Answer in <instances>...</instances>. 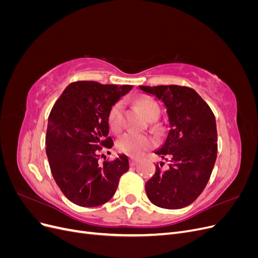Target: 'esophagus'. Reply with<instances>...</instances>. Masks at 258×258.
<instances>
[{
  "label": "esophagus",
  "instance_id": "esophagus-1",
  "mask_svg": "<svg viewBox=\"0 0 258 258\" xmlns=\"http://www.w3.org/2000/svg\"><path fill=\"white\" fill-rule=\"evenodd\" d=\"M138 162H139V159L134 157V156H131V157H130V165L131 166H136Z\"/></svg>",
  "mask_w": 258,
  "mask_h": 258
}]
</instances>
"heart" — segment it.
<instances>
[{"label": "heart", "instance_id": "b5f03b06", "mask_svg": "<svg viewBox=\"0 0 258 258\" xmlns=\"http://www.w3.org/2000/svg\"><path fill=\"white\" fill-rule=\"evenodd\" d=\"M139 105L141 107L144 115L150 119L151 117L158 115L159 116V106L151 98H141L139 100ZM108 122L110 126L114 130H119L122 126V103L117 102L115 103L110 114H108ZM153 143V140L150 136L140 134L136 131H128L123 134L118 140V147L119 150L130 154L132 156H140L142 155L145 150H147Z\"/></svg>", "mask_w": 258, "mask_h": 258}]
</instances>
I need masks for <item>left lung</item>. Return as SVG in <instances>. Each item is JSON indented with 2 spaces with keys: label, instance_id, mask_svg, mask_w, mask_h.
<instances>
[{
  "label": "left lung",
  "instance_id": "obj_1",
  "mask_svg": "<svg viewBox=\"0 0 258 258\" xmlns=\"http://www.w3.org/2000/svg\"><path fill=\"white\" fill-rule=\"evenodd\" d=\"M139 88L166 106L169 126L165 141L154 151L169 163L163 169L156 167L155 174L145 183L146 195L159 208H185L200 196L212 173L217 155L214 114L189 87L161 85Z\"/></svg>",
  "mask_w": 258,
  "mask_h": 258
}]
</instances>
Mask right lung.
I'll list each match as a JSON object with an SVG mask.
<instances>
[{"label": "right lung", "instance_id": "add662e5", "mask_svg": "<svg viewBox=\"0 0 258 258\" xmlns=\"http://www.w3.org/2000/svg\"><path fill=\"white\" fill-rule=\"evenodd\" d=\"M131 85H102L81 81L70 84L53 104L46 131V155L51 174L64 196L81 207H98L110 200L119 177L129 170L128 156L99 162L107 138L112 106Z\"/></svg>", "mask_w": 258, "mask_h": 258}]
</instances>
